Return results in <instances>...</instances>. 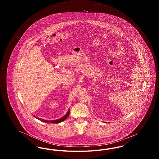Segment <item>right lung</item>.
Masks as SVG:
<instances>
[{
	"label": "right lung",
	"instance_id": "obj_1",
	"mask_svg": "<svg viewBox=\"0 0 159 159\" xmlns=\"http://www.w3.org/2000/svg\"><path fill=\"white\" fill-rule=\"evenodd\" d=\"M69 114H70V109L68 110V112L67 113V114H66L64 116H63L62 117H61L60 119L54 120H51V121H48V120H44V119H39V117H36V116H34V117H36V119H38L39 120H41V121H43V122L47 123H60V122H62V121L65 120L68 117V116H69Z\"/></svg>",
	"mask_w": 159,
	"mask_h": 159
}]
</instances>
